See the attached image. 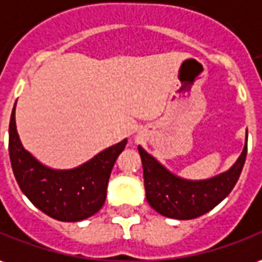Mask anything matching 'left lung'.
<instances>
[{
  "label": "left lung",
  "instance_id": "obj_1",
  "mask_svg": "<svg viewBox=\"0 0 262 262\" xmlns=\"http://www.w3.org/2000/svg\"><path fill=\"white\" fill-rule=\"evenodd\" d=\"M138 152L141 155L145 195L149 205L164 217L192 220L217 207L232 191L244 167L247 138L243 152L228 171L200 181L172 174L141 145Z\"/></svg>",
  "mask_w": 262,
  "mask_h": 262
}]
</instances>
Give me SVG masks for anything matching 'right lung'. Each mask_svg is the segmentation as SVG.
<instances>
[{
  "mask_svg": "<svg viewBox=\"0 0 262 262\" xmlns=\"http://www.w3.org/2000/svg\"><path fill=\"white\" fill-rule=\"evenodd\" d=\"M125 145L127 140L118 142L77 168H50L23 147L12 108L8 149L15 180L38 210L58 221H81L101 210L114 164Z\"/></svg>",
  "mask_w": 262,
  "mask_h": 262,
  "instance_id": "obj_1",
  "label": "right lung"
}]
</instances>
